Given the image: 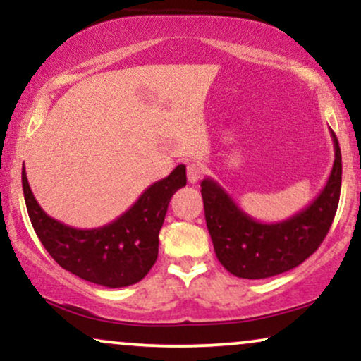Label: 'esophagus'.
Instances as JSON below:
<instances>
[{"instance_id":"esophagus-1","label":"esophagus","mask_w":361,"mask_h":361,"mask_svg":"<svg viewBox=\"0 0 361 361\" xmlns=\"http://www.w3.org/2000/svg\"><path fill=\"white\" fill-rule=\"evenodd\" d=\"M204 173H205L204 164L197 163V161H193V163H188V166H186V176H188L190 183H197V181L202 178V175H204Z\"/></svg>"}]
</instances>
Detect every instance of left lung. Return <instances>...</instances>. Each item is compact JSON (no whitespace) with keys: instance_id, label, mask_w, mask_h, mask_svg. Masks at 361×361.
Returning a JSON list of instances; mask_svg holds the SVG:
<instances>
[{"instance_id":"left-lung-1","label":"left lung","mask_w":361,"mask_h":361,"mask_svg":"<svg viewBox=\"0 0 361 361\" xmlns=\"http://www.w3.org/2000/svg\"><path fill=\"white\" fill-rule=\"evenodd\" d=\"M334 142V164L324 188L287 221L264 224L250 217L212 178L202 181L205 221L222 267L239 279L259 280L304 263L324 241L341 192V149Z\"/></svg>"}]
</instances>
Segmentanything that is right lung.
Returning a JSON list of instances; mask_svg holds the SVG:
<instances>
[{"mask_svg":"<svg viewBox=\"0 0 361 361\" xmlns=\"http://www.w3.org/2000/svg\"><path fill=\"white\" fill-rule=\"evenodd\" d=\"M28 217L40 243L64 270L109 288L128 287L147 275L157 259L159 231L176 190L186 185L185 164L144 190L134 205L98 229H74L49 217L35 200L22 169Z\"/></svg>","mask_w":361,"mask_h":361,"instance_id":"1","label":"right lung"}]
</instances>
